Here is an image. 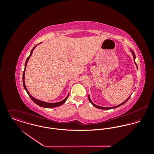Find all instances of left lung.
<instances>
[{
	"label": "left lung",
	"instance_id": "1",
	"mask_svg": "<svg viewBox=\"0 0 154 154\" xmlns=\"http://www.w3.org/2000/svg\"><path fill=\"white\" fill-rule=\"evenodd\" d=\"M130 51L132 52V56H133V60H134V63H135V65H136V67H137V65H136V62H135V59H136V56H135V54H134V51L132 50L131 49H130ZM131 95L123 102V103H121L120 104H119V105H117V106H114V107H101V106H97V105H96V104H95L92 101H91V98H90V97H89V95H88V100H89V102L91 103V104L93 106H94L95 107H96V108H97V109H103V110H110V109H116V108H117V107H120V106H122V105H123V104H124L129 99V98L131 97Z\"/></svg>",
	"mask_w": 154,
	"mask_h": 154
}]
</instances>
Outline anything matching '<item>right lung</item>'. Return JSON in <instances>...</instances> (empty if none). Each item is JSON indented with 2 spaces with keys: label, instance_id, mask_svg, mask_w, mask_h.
<instances>
[{
  "label": "right lung",
  "instance_id": "right-lung-1",
  "mask_svg": "<svg viewBox=\"0 0 154 154\" xmlns=\"http://www.w3.org/2000/svg\"><path fill=\"white\" fill-rule=\"evenodd\" d=\"M38 45V44H37ZM37 45H35L34 47H33V48L32 49V50L31 51V53H30V54H29V56H28V57L26 59V62H25V69H24V70H23V76H22V82H23V87H24V89H25V90L26 91V92H27V94H28V95H29V97L31 98V99L36 104H37L38 106H40V107H44V108H53V107H59V106H61V105H62V104H63L65 102H66V100H67V98H68V96H69V93L68 94V95H67V97H66V98L63 100H62V101H59V102H57V103H47V102H45V101H42V100H38V99H37V98H34V97H33L29 93V92H28V89H27V88L26 87V86H25V69H26V65H27V63H28V60H29V58H30V57L31 56V55H32V52H33V50H34V48L36 47V46Z\"/></svg>",
  "mask_w": 154,
  "mask_h": 154
}]
</instances>
